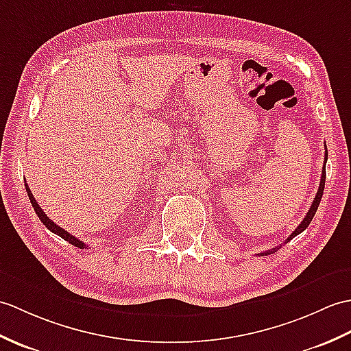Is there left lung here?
I'll use <instances>...</instances> for the list:
<instances>
[{
  "label": "left lung",
  "mask_w": 351,
  "mask_h": 351,
  "mask_svg": "<svg viewBox=\"0 0 351 351\" xmlns=\"http://www.w3.org/2000/svg\"><path fill=\"white\" fill-rule=\"evenodd\" d=\"M326 146V145H324ZM326 154V157H324V166H323V170H322V179H320V185H319V190H317V194H315V199H314V202H313V205H311V208H309V210H308V214L305 215V218L302 219V223H300L296 229H295V232H293L289 238L286 239V242H289V241H291L293 238H295V236H298L299 233H302L306 227L309 226V223H311V219L314 218V215H315V213H317V208H319V205H320V200H322V195H323V190H324V181H326V161H328V151L324 152ZM276 250L278 248H272V250H269V251H265V252H260L258 256H267V254H272V252H275Z\"/></svg>",
  "instance_id": "1"
}]
</instances>
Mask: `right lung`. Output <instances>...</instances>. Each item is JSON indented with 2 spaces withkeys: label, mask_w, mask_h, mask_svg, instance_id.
Masks as SVG:
<instances>
[{
  "label": "right lung",
  "mask_w": 351,
  "mask_h": 351,
  "mask_svg": "<svg viewBox=\"0 0 351 351\" xmlns=\"http://www.w3.org/2000/svg\"><path fill=\"white\" fill-rule=\"evenodd\" d=\"M25 189H27V193H28V197H29V202H31V205H32V208H34V210H36V214H37V217L40 218V221H42L49 230L51 232H53L55 234H58V236H61V238L64 239V241H67V242H70L71 245H75V247H79V248H86V245H85V242H82L80 239H77V238H75V236L73 234H70L67 230H64L62 227H60L58 224H55L51 218H49L45 213H43V209H42V206H38V203L36 202V199H34V195H32V193L29 191V186H28V184H25Z\"/></svg>",
  "instance_id": "right-lung-1"
}]
</instances>
